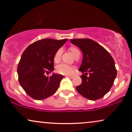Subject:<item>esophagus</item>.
Returning <instances> with one entry per match:
<instances>
[{"mask_svg":"<svg viewBox=\"0 0 132 132\" xmlns=\"http://www.w3.org/2000/svg\"><path fill=\"white\" fill-rule=\"evenodd\" d=\"M66 77H68V78H70V79H72V78H73L74 77V76H72V75H67Z\"/></svg>","mask_w":132,"mask_h":132,"instance_id":"34e87169","label":"esophagus"}]
</instances>
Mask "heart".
Listing matches in <instances>:
<instances>
[{"instance_id":"1","label":"heart","mask_w":132,"mask_h":132,"mask_svg":"<svg viewBox=\"0 0 132 132\" xmlns=\"http://www.w3.org/2000/svg\"><path fill=\"white\" fill-rule=\"evenodd\" d=\"M69 50L71 52V53L73 54L74 57L80 55V52L77 48L75 47H70L69 48ZM62 54V50L60 48L56 51L55 53L54 56V61L55 63H58L60 60L61 56ZM75 68L71 66L68 65L66 64H60L56 67V71L57 73L62 74V75H72L73 73Z\"/></svg>"}]
</instances>
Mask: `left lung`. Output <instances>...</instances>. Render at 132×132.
<instances>
[{
	"label": "left lung",
	"mask_w": 132,
	"mask_h": 132,
	"mask_svg": "<svg viewBox=\"0 0 132 132\" xmlns=\"http://www.w3.org/2000/svg\"><path fill=\"white\" fill-rule=\"evenodd\" d=\"M70 42L82 51L83 58L79 70L82 83L76 90L83 97L96 101L109 92L117 77L114 59L97 42L90 39H73ZM89 77H87L88 73Z\"/></svg>",
	"instance_id": "1"
}]
</instances>
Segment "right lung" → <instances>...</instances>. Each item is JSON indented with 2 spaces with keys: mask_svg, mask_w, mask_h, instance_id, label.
I'll return each instance as SVG.
<instances>
[{
  "mask_svg": "<svg viewBox=\"0 0 132 132\" xmlns=\"http://www.w3.org/2000/svg\"><path fill=\"white\" fill-rule=\"evenodd\" d=\"M68 39L55 40L44 39L30 45L23 52L17 67L18 81L29 96L43 100L54 94L63 76L46 73L54 70V56Z\"/></svg>",
  "mask_w": 132,
  "mask_h": 132,
  "instance_id": "1",
  "label": "right lung"
}]
</instances>
